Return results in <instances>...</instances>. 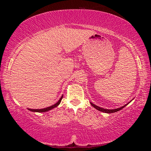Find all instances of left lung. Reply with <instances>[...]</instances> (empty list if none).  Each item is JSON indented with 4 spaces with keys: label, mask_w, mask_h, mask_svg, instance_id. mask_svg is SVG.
I'll list each match as a JSON object with an SVG mask.
<instances>
[{
    "label": "left lung",
    "mask_w": 151,
    "mask_h": 151,
    "mask_svg": "<svg viewBox=\"0 0 151 151\" xmlns=\"http://www.w3.org/2000/svg\"><path fill=\"white\" fill-rule=\"evenodd\" d=\"M91 106H92L93 107H94L95 109H97V110L100 111L104 112V113H107V114L114 113V112L119 111H120V110H121V109H124V107H125L127 105V104H126V105H125V106H124L120 107V108H119V109H105L101 108V107L98 106H96V105H94V104H92V103H91Z\"/></svg>",
    "instance_id": "8db88e82"
}]
</instances>
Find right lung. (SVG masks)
<instances>
[{"label":"right lung","mask_w":151,"mask_h":151,"mask_svg":"<svg viewBox=\"0 0 151 151\" xmlns=\"http://www.w3.org/2000/svg\"><path fill=\"white\" fill-rule=\"evenodd\" d=\"M62 97H63V96H62V97L60 99V100H59V101H58V103H56L55 104L51 106L47 107V108L42 109H29V110L31 111H34V112H45V111H47L51 110V109H52L54 108H55V107L58 106L60 104V102H61V100H62Z\"/></svg>","instance_id":"obj_1"}]
</instances>
